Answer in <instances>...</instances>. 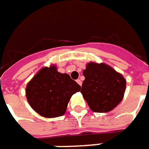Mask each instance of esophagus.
<instances>
[{
  "mask_svg": "<svg viewBox=\"0 0 149 149\" xmlns=\"http://www.w3.org/2000/svg\"><path fill=\"white\" fill-rule=\"evenodd\" d=\"M77 82L78 83L79 85H80V86H81V85H82V82H81V81L80 79H77Z\"/></svg>",
  "mask_w": 149,
  "mask_h": 149,
  "instance_id": "esophagus-1",
  "label": "esophagus"
}]
</instances>
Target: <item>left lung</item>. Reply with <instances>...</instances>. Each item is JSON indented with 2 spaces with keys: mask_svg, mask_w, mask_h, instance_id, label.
Masks as SVG:
<instances>
[{
  "mask_svg": "<svg viewBox=\"0 0 149 149\" xmlns=\"http://www.w3.org/2000/svg\"><path fill=\"white\" fill-rule=\"evenodd\" d=\"M85 80L81 93L92 111L107 113L113 110L123 98L125 78L104 63H90L83 71Z\"/></svg>",
  "mask_w": 149,
  "mask_h": 149,
  "instance_id": "8db88e82",
  "label": "left lung"
}]
</instances>
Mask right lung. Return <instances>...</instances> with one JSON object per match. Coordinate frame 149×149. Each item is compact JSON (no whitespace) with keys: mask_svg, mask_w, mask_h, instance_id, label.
Instances as JSON below:
<instances>
[{"mask_svg":"<svg viewBox=\"0 0 149 149\" xmlns=\"http://www.w3.org/2000/svg\"><path fill=\"white\" fill-rule=\"evenodd\" d=\"M81 86L67 73L58 72L55 66L44 68L28 82L26 96L32 109L45 117L63 115L72 95Z\"/></svg>","mask_w":149,"mask_h":149,"instance_id":"right-lung-1","label":"right lung"}]
</instances>
